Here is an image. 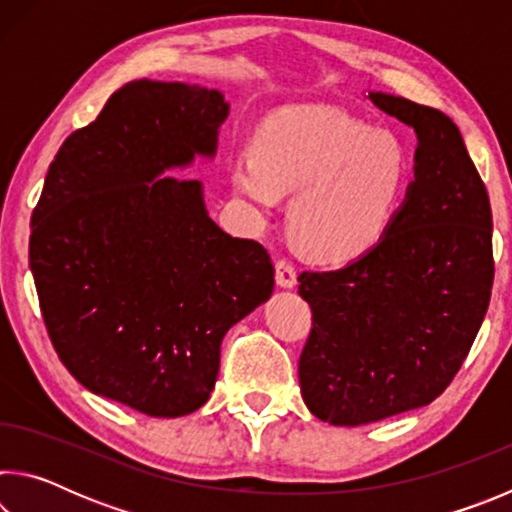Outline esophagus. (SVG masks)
Segmentation results:
<instances>
[{
  "label": "esophagus",
  "mask_w": 512,
  "mask_h": 512,
  "mask_svg": "<svg viewBox=\"0 0 512 512\" xmlns=\"http://www.w3.org/2000/svg\"><path fill=\"white\" fill-rule=\"evenodd\" d=\"M296 266H293L289 259H277L275 262V282L277 287L282 289H293L296 287Z\"/></svg>",
  "instance_id": "esophagus-1"
}]
</instances>
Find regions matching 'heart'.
Here are the masks:
<instances>
[{
	"label": "heart",
	"mask_w": 512,
	"mask_h": 512,
	"mask_svg": "<svg viewBox=\"0 0 512 512\" xmlns=\"http://www.w3.org/2000/svg\"><path fill=\"white\" fill-rule=\"evenodd\" d=\"M411 155L388 128L307 103L268 115L253 153L230 160V183L255 219L293 194L289 230L318 262H350L375 248L400 212Z\"/></svg>",
	"instance_id": "1"
}]
</instances>
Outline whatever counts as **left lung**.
<instances>
[{
  "mask_svg": "<svg viewBox=\"0 0 512 512\" xmlns=\"http://www.w3.org/2000/svg\"><path fill=\"white\" fill-rule=\"evenodd\" d=\"M368 99L411 126L418 149L384 239L348 266L298 277L314 320L298 363L302 400L336 427L436 400L472 348L495 280L490 198L454 121L386 92Z\"/></svg>",
  "mask_w": 512,
  "mask_h": 512,
  "instance_id": "1",
  "label": "left lung"
}]
</instances>
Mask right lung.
<instances>
[{
	"instance_id": "right-lung-1",
	"label": "right lung",
	"mask_w": 512,
	"mask_h": 512,
	"mask_svg": "<svg viewBox=\"0 0 512 512\" xmlns=\"http://www.w3.org/2000/svg\"><path fill=\"white\" fill-rule=\"evenodd\" d=\"M228 112L219 90L126 83L60 146L31 216L29 264L60 361L153 418L210 400L225 332L273 293L264 246L210 219L201 180L169 173L214 158Z\"/></svg>"
}]
</instances>
